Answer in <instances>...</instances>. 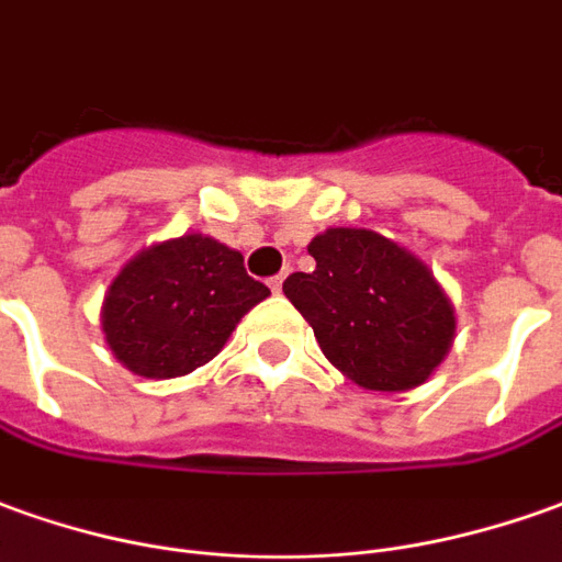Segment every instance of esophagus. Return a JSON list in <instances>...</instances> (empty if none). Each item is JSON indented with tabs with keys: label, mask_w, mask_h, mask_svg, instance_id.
I'll use <instances>...</instances> for the list:
<instances>
[{
	"label": "esophagus",
	"mask_w": 562,
	"mask_h": 562,
	"mask_svg": "<svg viewBox=\"0 0 562 562\" xmlns=\"http://www.w3.org/2000/svg\"><path fill=\"white\" fill-rule=\"evenodd\" d=\"M269 288H272V293H281V288H284V274H274V278H269Z\"/></svg>",
	"instance_id": "esophagus-1"
}]
</instances>
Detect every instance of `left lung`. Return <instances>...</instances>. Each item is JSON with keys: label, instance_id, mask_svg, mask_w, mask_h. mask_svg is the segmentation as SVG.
<instances>
[{"label": "left lung", "instance_id": "left-lung-1", "mask_svg": "<svg viewBox=\"0 0 562 562\" xmlns=\"http://www.w3.org/2000/svg\"><path fill=\"white\" fill-rule=\"evenodd\" d=\"M312 272L284 281L327 361L373 392H406L447 358L456 315L435 274L392 238L327 229L308 244Z\"/></svg>", "mask_w": 562, "mask_h": 562}]
</instances>
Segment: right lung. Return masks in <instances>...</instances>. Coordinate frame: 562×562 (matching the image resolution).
<instances>
[{
  "mask_svg": "<svg viewBox=\"0 0 562 562\" xmlns=\"http://www.w3.org/2000/svg\"><path fill=\"white\" fill-rule=\"evenodd\" d=\"M269 296L226 244L183 235L134 257L103 300L112 355L146 379H173L207 363L235 324Z\"/></svg>",
  "mask_w": 562,
  "mask_h": 562,
  "instance_id": "obj_1",
  "label": "right lung"
}]
</instances>
